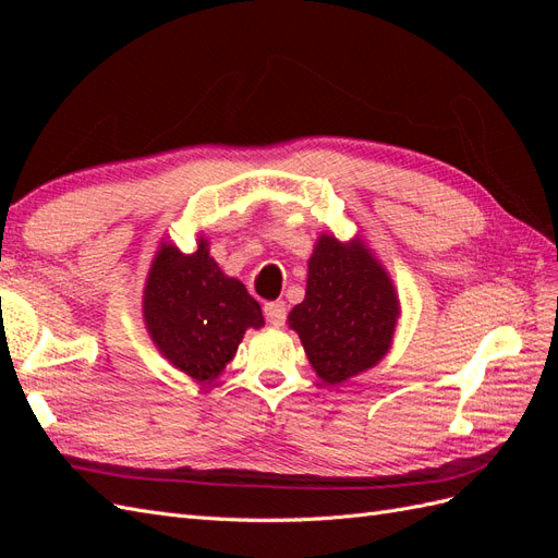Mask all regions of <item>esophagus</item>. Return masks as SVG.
<instances>
[{"instance_id": "esophagus-1", "label": "esophagus", "mask_w": 558, "mask_h": 558, "mask_svg": "<svg viewBox=\"0 0 558 558\" xmlns=\"http://www.w3.org/2000/svg\"><path fill=\"white\" fill-rule=\"evenodd\" d=\"M265 318H267V324L283 326V320H286V305H283V302L281 300L267 302V305H265Z\"/></svg>"}]
</instances>
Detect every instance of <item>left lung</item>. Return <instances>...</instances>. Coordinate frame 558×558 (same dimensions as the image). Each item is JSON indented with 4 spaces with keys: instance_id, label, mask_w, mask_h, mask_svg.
I'll use <instances>...</instances> for the list:
<instances>
[{
    "instance_id": "left-lung-1",
    "label": "left lung",
    "mask_w": 558,
    "mask_h": 558,
    "mask_svg": "<svg viewBox=\"0 0 558 558\" xmlns=\"http://www.w3.org/2000/svg\"><path fill=\"white\" fill-rule=\"evenodd\" d=\"M400 300L391 275L361 234H320L307 260L305 300L289 314L316 377L340 386L375 367L393 344Z\"/></svg>"
}]
</instances>
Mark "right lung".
<instances>
[{"instance_id":"1","label":"right lung","mask_w":558,"mask_h":558,"mask_svg":"<svg viewBox=\"0 0 558 558\" xmlns=\"http://www.w3.org/2000/svg\"><path fill=\"white\" fill-rule=\"evenodd\" d=\"M142 316L160 356L202 386L221 377L248 328L265 326L258 302L218 267L205 238L193 253L160 242L144 283Z\"/></svg>"}]
</instances>
